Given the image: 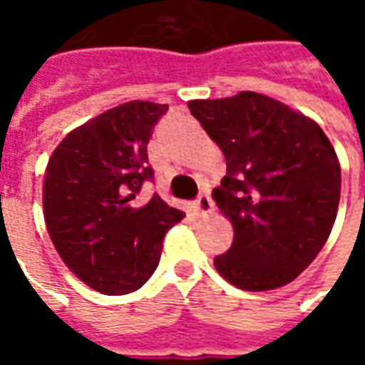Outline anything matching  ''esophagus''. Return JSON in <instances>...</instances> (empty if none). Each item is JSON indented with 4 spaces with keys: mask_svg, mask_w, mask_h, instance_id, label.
<instances>
[{
    "mask_svg": "<svg viewBox=\"0 0 365 365\" xmlns=\"http://www.w3.org/2000/svg\"><path fill=\"white\" fill-rule=\"evenodd\" d=\"M195 209L199 211V215H209L213 213V201L209 197V192H201L195 201Z\"/></svg>",
    "mask_w": 365,
    "mask_h": 365,
    "instance_id": "34e87169",
    "label": "esophagus"
}]
</instances>
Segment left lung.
I'll list each match as a JSON object with an SVG mask.
<instances>
[{
  "label": "left lung",
  "instance_id": "1",
  "mask_svg": "<svg viewBox=\"0 0 365 365\" xmlns=\"http://www.w3.org/2000/svg\"><path fill=\"white\" fill-rule=\"evenodd\" d=\"M221 148L227 173L213 189L232 221V247L217 272L242 290L292 282L317 258L335 223L341 168L315 121L254 91L189 101Z\"/></svg>",
  "mask_w": 365,
  "mask_h": 365
}]
</instances>
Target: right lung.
<instances>
[{
    "mask_svg": "<svg viewBox=\"0 0 365 365\" xmlns=\"http://www.w3.org/2000/svg\"><path fill=\"white\" fill-rule=\"evenodd\" d=\"M168 106L130 101L73 130L50 156L44 219L58 256L103 294L140 288L160 262L166 232L185 217L154 195L135 197L154 178L148 142Z\"/></svg>",
    "mask_w": 365,
    "mask_h": 365,
    "instance_id": "1",
    "label": "right lung"
}]
</instances>
